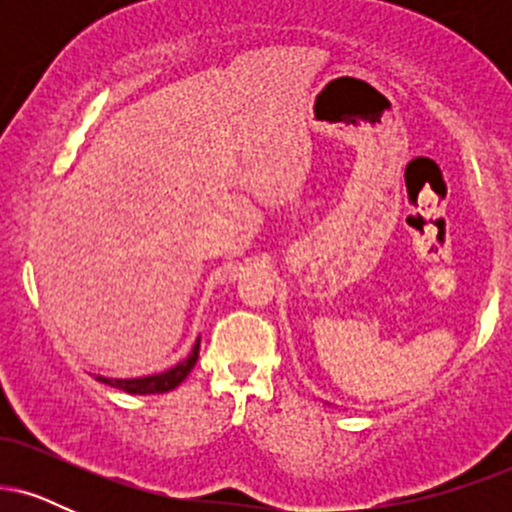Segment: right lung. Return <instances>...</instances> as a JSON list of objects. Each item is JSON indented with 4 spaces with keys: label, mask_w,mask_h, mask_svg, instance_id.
Instances as JSON below:
<instances>
[{
    "label": "right lung",
    "mask_w": 512,
    "mask_h": 512,
    "mask_svg": "<svg viewBox=\"0 0 512 512\" xmlns=\"http://www.w3.org/2000/svg\"><path fill=\"white\" fill-rule=\"evenodd\" d=\"M199 356V339L192 346V351L182 358L180 363L170 366L163 373H154V375H142V378H105V375H96V380L101 383L117 387V390H125L129 395H161V392H170L175 390L182 380L190 375V370L195 368Z\"/></svg>",
    "instance_id": "right-lung-1"
}]
</instances>
